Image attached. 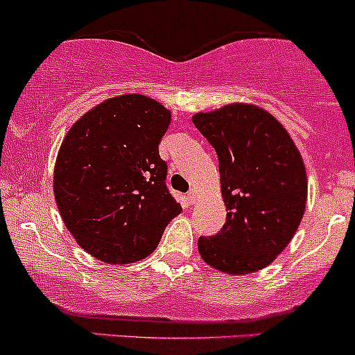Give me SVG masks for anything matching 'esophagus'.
I'll use <instances>...</instances> for the list:
<instances>
[{
	"label": "esophagus",
	"mask_w": 355,
	"mask_h": 355,
	"mask_svg": "<svg viewBox=\"0 0 355 355\" xmlns=\"http://www.w3.org/2000/svg\"><path fill=\"white\" fill-rule=\"evenodd\" d=\"M196 196H198V194H196V191L189 192V194H187V200H189V202L194 204V202H196Z\"/></svg>",
	"instance_id": "34e87169"
}]
</instances>
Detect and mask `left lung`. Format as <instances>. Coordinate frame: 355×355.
I'll return each mask as SVG.
<instances>
[{"mask_svg": "<svg viewBox=\"0 0 355 355\" xmlns=\"http://www.w3.org/2000/svg\"><path fill=\"white\" fill-rule=\"evenodd\" d=\"M192 121L216 149L227 221L200 237L204 263L227 275L266 268L288 245L307 200L302 156L287 128L266 110L232 103Z\"/></svg>", "mask_w": 355, "mask_h": 355, "instance_id": "8db88e82", "label": "left lung"}]
</instances>
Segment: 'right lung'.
<instances>
[{
	"label": "right lung",
	"instance_id": "right-lung-1",
	"mask_svg": "<svg viewBox=\"0 0 355 355\" xmlns=\"http://www.w3.org/2000/svg\"><path fill=\"white\" fill-rule=\"evenodd\" d=\"M170 120V110L153 98L121 94L82 114L63 139L53 175L56 206L77 244L96 259H144L182 213L159 156Z\"/></svg>",
	"mask_w": 355,
	"mask_h": 355
}]
</instances>
